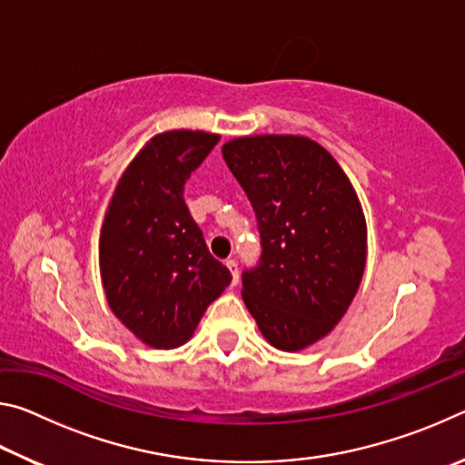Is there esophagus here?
Instances as JSON below:
<instances>
[{"mask_svg": "<svg viewBox=\"0 0 465 465\" xmlns=\"http://www.w3.org/2000/svg\"><path fill=\"white\" fill-rule=\"evenodd\" d=\"M225 266H227V269H230V272H232V277H233V285H238V281H240L238 262H235L233 258H227V261H225Z\"/></svg>", "mask_w": 465, "mask_h": 465, "instance_id": "esophagus-1", "label": "esophagus"}]
</instances>
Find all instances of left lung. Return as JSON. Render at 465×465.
I'll return each mask as SVG.
<instances>
[{
	"instance_id": "8db88e82",
	"label": "left lung",
	"mask_w": 465,
	"mask_h": 465,
	"mask_svg": "<svg viewBox=\"0 0 465 465\" xmlns=\"http://www.w3.org/2000/svg\"><path fill=\"white\" fill-rule=\"evenodd\" d=\"M222 152L261 232V262L242 274L243 303L274 349L302 351L332 332L363 279L359 196L334 157L308 137H238Z\"/></svg>"
}]
</instances>
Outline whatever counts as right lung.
<instances>
[{"label":"right lung","mask_w":465,"mask_h":465,"mask_svg":"<svg viewBox=\"0 0 465 465\" xmlns=\"http://www.w3.org/2000/svg\"><path fill=\"white\" fill-rule=\"evenodd\" d=\"M219 135L166 131L123 172L100 232V274L110 310L153 349L191 341L232 274L211 256L184 203V184Z\"/></svg>","instance_id":"right-lung-1"}]
</instances>
